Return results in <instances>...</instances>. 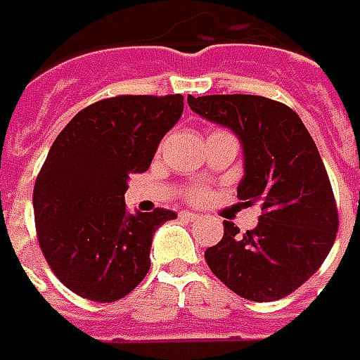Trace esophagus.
Listing matches in <instances>:
<instances>
[{
	"mask_svg": "<svg viewBox=\"0 0 360 360\" xmlns=\"http://www.w3.org/2000/svg\"><path fill=\"white\" fill-rule=\"evenodd\" d=\"M180 217H184V219H188V221H195V219H200V215H198V213H193V211H182Z\"/></svg>",
	"mask_w": 360,
	"mask_h": 360,
	"instance_id": "esophagus-1",
	"label": "esophagus"
}]
</instances>
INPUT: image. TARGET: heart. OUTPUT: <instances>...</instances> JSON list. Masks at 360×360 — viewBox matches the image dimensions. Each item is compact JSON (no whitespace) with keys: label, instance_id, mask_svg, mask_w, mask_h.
<instances>
[{"label":"heart","instance_id":"heart-1","mask_svg":"<svg viewBox=\"0 0 360 360\" xmlns=\"http://www.w3.org/2000/svg\"><path fill=\"white\" fill-rule=\"evenodd\" d=\"M205 195H207L205 188H193V190H190V193H188V198H190L192 201L205 200Z\"/></svg>","mask_w":360,"mask_h":360}]
</instances>
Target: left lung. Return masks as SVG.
<instances>
[{
    "instance_id": "1",
    "label": "left lung",
    "mask_w": 360,
    "mask_h": 360,
    "mask_svg": "<svg viewBox=\"0 0 360 360\" xmlns=\"http://www.w3.org/2000/svg\"><path fill=\"white\" fill-rule=\"evenodd\" d=\"M188 104L240 139L238 200L262 209L256 229L244 234L223 221L221 242L205 250L209 269L242 298L271 302L287 297L320 269L339 226L314 139L297 112L266 96L190 94Z\"/></svg>"
}]
</instances>
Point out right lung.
Masks as SVG:
<instances>
[{
  "label": "right lung",
  "instance_id": "obj_1",
  "mask_svg": "<svg viewBox=\"0 0 360 360\" xmlns=\"http://www.w3.org/2000/svg\"><path fill=\"white\" fill-rule=\"evenodd\" d=\"M182 110V94H122L83 108L56 137L34 184V223L48 266L79 297L114 302L149 271L153 234L176 213L134 215L124 193Z\"/></svg>",
  "mask_w": 360,
  "mask_h": 360
}]
</instances>
